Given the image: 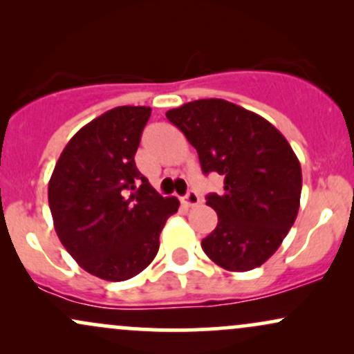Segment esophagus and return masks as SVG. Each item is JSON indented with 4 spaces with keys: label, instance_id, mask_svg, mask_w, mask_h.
Instances as JSON below:
<instances>
[{
    "label": "esophagus",
    "instance_id": "esophagus-1",
    "mask_svg": "<svg viewBox=\"0 0 354 354\" xmlns=\"http://www.w3.org/2000/svg\"><path fill=\"white\" fill-rule=\"evenodd\" d=\"M183 201H185V205L188 206V208H193V206H198L201 203L200 196H198V193H194V191H188L186 196L183 198Z\"/></svg>",
    "mask_w": 354,
    "mask_h": 354
}]
</instances>
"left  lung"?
Masks as SVG:
<instances>
[{
    "label": "left lung",
    "mask_w": 354,
    "mask_h": 354,
    "mask_svg": "<svg viewBox=\"0 0 354 354\" xmlns=\"http://www.w3.org/2000/svg\"><path fill=\"white\" fill-rule=\"evenodd\" d=\"M198 151L203 173L225 176L206 205L218 225L201 241L211 261L228 271L261 266L293 226L301 196V166L290 143L265 118L225 100H198L166 113Z\"/></svg>",
    "instance_id": "obj_1"
}]
</instances>
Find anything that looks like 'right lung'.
Segmentation results:
<instances>
[{"label": "right lung", "mask_w": 354, "mask_h": 354, "mask_svg": "<svg viewBox=\"0 0 354 354\" xmlns=\"http://www.w3.org/2000/svg\"><path fill=\"white\" fill-rule=\"evenodd\" d=\"M149 116L148 106H118L83 126L48 186L59 241L84 271L106 281L133 278L153 261L166 219L180 206L136 168Z\"/></svg>", "instance_id": "add662e5"}]
</instances>
